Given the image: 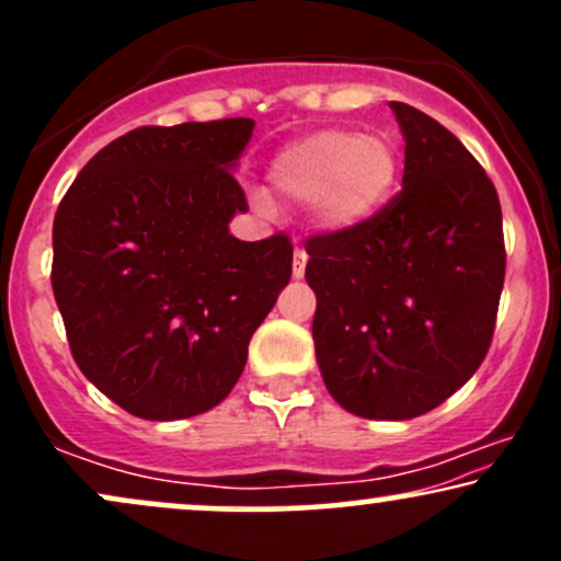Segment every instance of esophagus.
Returning a JSON list of instances; mask_svg holds the SVG:
<instances>
[{"label":"esophagus","instance_id":"34e87169","mask_svg":"<svg viewBox=\"0 0 561 561\" xmlns=\"http://www.w3.org/2000/svg\"><path fill=\"white\" fill-rule=\"evenodd\" d=\"M306 263H308L306 250L295 248V255H293V276H295V279H302V274H306Z\"/></svg>","mask_w":561,"mask_h":561}]
</instances>
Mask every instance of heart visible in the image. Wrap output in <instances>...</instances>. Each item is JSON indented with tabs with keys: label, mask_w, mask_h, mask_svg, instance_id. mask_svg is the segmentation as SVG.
Masks as SVG:
<instances>
[{
	"label": "heart",
	"mask_w": 561,
	"mask_h": 561,
	"mask_svg": "<svg viewBox=\"0 0 561 561\" xmlns=\"http://www.w3.org/2000/svg\"><path fill=\"white\" fill-rule=\"evenodd\" d=\"M401 152L385 134L319 128L289 141L268 163V184L287 203L311 208L327 231L371 221L396 195ZM259 205H266L259 197Z\"/></svg>",
	"instance_id": "obj_1"
}]
</instances>
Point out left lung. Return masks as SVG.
I'll list each match as a JSON object with an SVG mask.
<instances>
[{
	"label": "left lung",
	"mask_w": 561,
	"mask_h": 561,
	"mask_svg": "<svg viewBox=\"0 0 561 561\" xmlns=\"http://www.w3.org/2000/svg\"><path fill=\"white\" fill-rule=\"evenodd\" d=\"M403 186L371 221L306 242L313 345L330 396L364 420H414L485 358L506 250L482 165L446 126L390 102Z\"/></svg>",
	"instance_id": "obj_1"
}]
</instances>
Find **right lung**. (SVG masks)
Here are the masks:
<instances>
[{
  "label": "right lung",
  "instance_id": "1",
  "mask_svg": "<svg viewBox=\"0 0 561 561\" xmlns=\"http://www.w3.org/2000/svg\"><path fill=\"white\" fill-rule=\"evenodd\" d=\"M255 121L141 126L83 165L53 227V289L83 377L139 420L210 411L293 274L285 234H229Z\"/></svg>",
  "mask_w": 561,
  "mask_h": 561
}]
</instances>
